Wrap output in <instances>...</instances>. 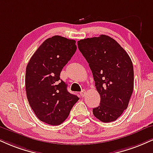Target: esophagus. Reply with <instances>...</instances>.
<instances>
[{"mask_svg":"<svg viewBox=\"0 0 153 153\" xmlns=\"http://www.w3.org/2000/svg\"><path fill=\"white\" fill-rule=\"evenodd\" d=\"M85 90H82V91L80 92V95H81L82 97H83L85 96Z\"/></svg>","mask_w":153,"mask_h":153,"instance_id":"34e87169","label":"esophagus"}]
</instances>
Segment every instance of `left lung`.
Returning a JSON list of instances; mask_svg holds the SVG:
<instances>
[{"label":"left lung","instance_id":"left-lung-1","mask_svg":"<svg viewBox=\"0 0 153 153\" xmlns=\"http://www.w3.org/2000/svg\"><path fill=\"white\" fill-rule=\"evenodd\" d=\"M78 45L100 95V105L93 108V115L103 123L116 120L128 108L133 91L131 59L116 40L105 35L80 40Z\"/></svg>","mask_w":153,"mask_h":153}]
</instances>
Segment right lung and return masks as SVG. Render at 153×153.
<instances>
[{
	"mask_svg": "<svg viewBox=\"0 0 153 153\" xmlns=\"http://www.w3.org/2000/svg\"><path fill=\"white\" fill-rule=\"evenodd\" d=\"M77 49L75 40L54 36L43 42L33 55L25 71L29 104L40 120L58 126L68 117L79 100L60 80V72Z\"/></svg>",
	"mask_w": 153,
	"mask_h": 153,
	"instance_id": "obj_1",
	"label": "right lung"
}]
</instances>
